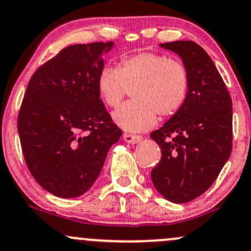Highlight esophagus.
I'll list each match as a JSON object with an SVG mask.
<instances>
[{
	"label": "esophagus",
	"mask_w": 251,
	"mask_h": 251,
	"mask_svg": "<svg viewBox=\"0 0 251 251\" xmlns=\"http://www.w3.org/2000/svg\"><path fill=\"white\" fill-rule=\"evenodd\" d=\"M124 141L126 143L130 144H137L142 141V136H138V134H131V133H124Z\"/></svg>",
	"instance_id": "esophagus-1"
}]
</instances>
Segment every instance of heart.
Instances as JSON below:
<instances>
[{"label":"heart","mask_w":251,"mask_h":251,"mask_svg":"<svg viewBox=\"0 0 251 251\" xmlns=\"http://www.w3.org/2000/svg\"><path fill=\"white\" fill-rule=\"evenodd\" d=\"M134 88L126 102L113 113L119 127L143 132L156 125L157 115L172 117L189 96L190 75L180 60L161 52H138L121 57L118 68L104 66L96 78L100 97L108 107H117L126 88Z\"/></svg>","instance_id":"b5f03b06"}]
</instances>
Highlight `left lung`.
<instances>
[{
    "instance_id": "1",
    "label": "left lung",
    "mask_w": 251,
    "mask_h": 251,
    "mask_svg": "<svg viewBox=\"0 0 251 251\" xmlns=\"http://www.w3.org/2000/svg\"><path fill=\"white\" fill-rule=\"evenodd\" d=\"M188 67L185 104L150 134L161 148L151 171L157 191L168 201L186 203L212 186L232 150V101L209 55L192 41L161 43Z\"/></svg>"
}]
</instances>
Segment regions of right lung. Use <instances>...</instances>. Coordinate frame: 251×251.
Masks as SVG:
<instances>
[{
    "label": "right lung",
    "instance_id": "1",
    "mask_svg": "<svg viewBox=\"0 0 251 251\" xmlns=\"http://www.w3.org/2000/svg\"><path fill=\"white\" fill-rule=\"evenodd\" d=\"M113 44L62 49L33 73L26 89L18 117L24 157L37 183L57 197L85 194L123 134L96 88L102 56Z\"/></svg>",
    "mask_w": 251,
    "mask_h": 251
}]
</instances>
